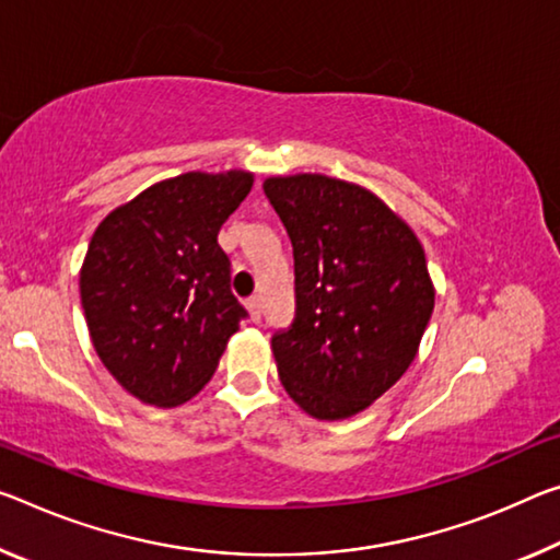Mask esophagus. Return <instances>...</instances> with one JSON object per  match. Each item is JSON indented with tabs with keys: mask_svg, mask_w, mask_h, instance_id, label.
Masks as SVG:
<instances>
[{
	"mask_svg": "<svg viewBox=\"0 0 560 560\" xmlns=\"http://www.w3.org/2000/svg\"><path fill=\"white\" fill-rule=\"evenodd\" d=\"M246 308H248V314H252V322H259V318H261V299L259 296H248Z\"/></svg>",
	"mask_w": 560,
	"mask_h": 560,
	"instance_id": "esophagus-1",
	"label": "esophagus"
}]
</instances>
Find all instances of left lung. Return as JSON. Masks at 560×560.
I'll list each match as a JSON object with an SVG mask.
<instances>
[{
	"label": "left lung",
	"instance_id": "left-lung-1",
	"mask_svg": "<svg viewBox=\"0 0 560 560\" xmlns=\"http://www.w3.org/2000/svg\"><path fill=\"white\" fill-rule=\"evenodd\" d=\"M264 194L294 246L296 314L271 336L279 378L314 419H349L416 359L433 312L423 248L357 184L273 176Z\"/></svg>",
	"mask_w": 560,
	"mask_h": 560
}]
</instances>
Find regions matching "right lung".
<instances>
[{"mask_svg": "<svg viewBox=\"0 0 560 560\" xmlns=\"http://www.w3.org/2000/svg\"><path fill=\"white\" fill-rule=\"evenodd\" d=\"M248 172H189L114 209L86 248L79 291L106 371L131 396L179 406L219 366L246 308L219 229L252 191Z\"/></svg>", "mask_w": 560, "mask_h": 560, "instance_id": "1", "label": "right lung"}]
</instances>
